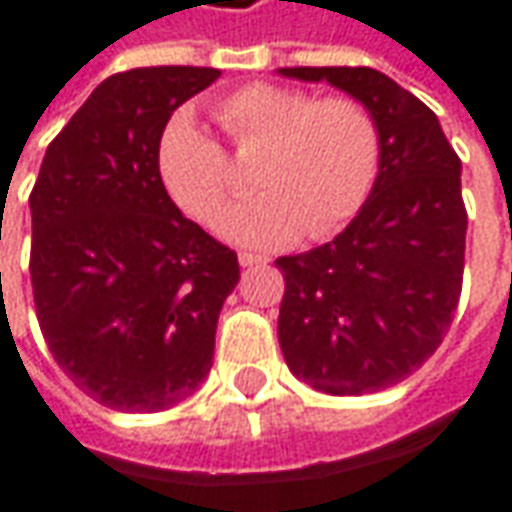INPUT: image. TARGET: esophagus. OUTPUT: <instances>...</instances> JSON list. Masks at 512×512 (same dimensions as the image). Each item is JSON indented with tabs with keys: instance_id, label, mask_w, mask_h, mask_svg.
<instances>
[{
	"instance_id": "esophagus-1",
	"label": "esophagus",
	"mask_w": 512,
	"mask_h": 512,
	"mask_svg": "<svg viewBox=\"0 0 512 512\" xmlns=\"http://www.w3.org/2000/svg\"><path fill=\"white\" fill-rule=\"evenodd\" d=\"M238 263L243 266V269H246V266H260V263H266V257L252 255V252H240Z\"/></svg>"
}]
</instances>
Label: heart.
<instances>
[{
	"instance_id": "b5f03b06",
	"label": "heart",
	"mask_w": 512,
	"mask_h": 512,
	"mask_svg": "<svg viewBox=\"0 0 512 512\" xmlns=\"http://www.w3.org/2000/svg\"><path fill=\"white\" fill-rule=\"evenodd\" d=\"M215 115L240 152H266L257 169L263 195L235 206L221 223L232 243L274 249L303 232L328 238L377 181V121L354 98L246 84L221 98ZM158 172L186 215L203 223L221 218L232 192L229 155L189 113L175 115L161 135Z\"/></svg>"
}]
</instances>
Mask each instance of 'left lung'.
I'll return each mask as SVG.
<instances>
[{"label": "left lung", "mask_w": 512, "mask_h": 512, "mask_svg": "<svg viewBox=\"0 0 512 512\" xmlns=\"http://www.w3.org/2000/svg\"><path fill=\"white\" fill-rule=\"evenodd\" d=\"M357 98L379 130V172L354 221L323 246L277 257V337L314 391L360 397L411 377L448 334L462 294V161L439 118L371 67H280Z\"/></svg>", "instance_id": "left-lung-1"}]
</instances>
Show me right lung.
<instances>
[{"instance_id": "right-lung-1", "label": "right lung", "mask_w": 512, "mask_h": 512, "mask_svg": "<svg viewBox=\"0 0 512 512\" xmlns=\"http://www.w3.org/2000/svg\"><path fill=\"white\" fill-rule=\"evenodd\" d=\"M215 67L104 79L47 147L30 192V283L47 348L87 397L127 414L198 391L238 255L172 203L158 144Z\"/></svg>"}]
</instances>
